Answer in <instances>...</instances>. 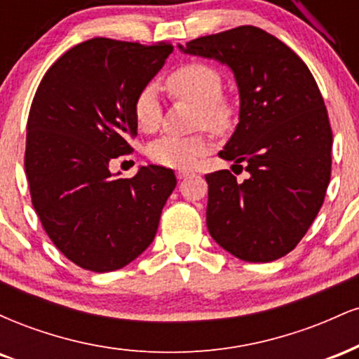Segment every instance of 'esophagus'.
Listing matches in <instances>:
<instances>
[{"mask_svg":"<svg viewBox=\"0 0 359 359\" xmlns=\"http://www.w3.org/2000/svg\"><path fill=\"white\" fill-rule=\"evenodd\" d=\"M191 174V170H177V179H185V177H189Z\"/></svg>","mask_w":359,"mask_h":359,"instance_id":"obj_1","label":"esophagus"}]
</instances>
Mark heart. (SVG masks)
Listing matches in <instances>:
<instances>
[{"mask_svg": "<svg viewBox=\"0 0 359 359\" xmlns=\"http://www.w3.org/2000/svg\"><path fill=\"white\" fill-rule=\"evenodd\" d=\"M165 89L174 100L196 104V126L208 128L212 133L231 130L236 118V106L228 94L221 93L222 76L205 62H185L165 77ZM133 118L137 126L151 133L162 121V108L154 86L140 89L133 101ZM209 137L197 133L192 137H162L148 147V156L156 165L170 168L191 167L208 150Z\"/></svg>", "mask_w": 359, "mask_h": 359, "instance_id": "heart-1", "label": "heart"}]
</instances>
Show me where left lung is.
Instances as JSON below:
<instances>
[{"label": "left lung", "instance_id": "8db88e82", "mask_svg": "<svg viewBox=\"0 0 359 359\" xmlns=\"http://www.w3.org/2000/svg\"><path fill=\"white\" fill-rule=\"evenodd\" d=\"M179 47L229 65L240 88V123L219 156L245 163L250 177L205 175L209 233L245 262L285 257L314 222L331 179L332 130L314 76L282 40L251 25Z\"/></svg>", "mask_w": 359, "mask_h": 359}]
</instances>
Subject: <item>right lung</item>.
<instances>
[{
  "instance_id": "1",
  "label": "right lung",
  "mask_w": 359,
  "mask_h": 359,
  "mask_svg": "<svg viewBox=\"0 0 359 359\" xmlns=\"http://www.w3.org/2000/svg\"><path fill=\"white\" fill-rule=\"evenodd\" d=\"M172 52L168 42L90 39L53 62L36 89L25 148L32 204L81 269H123L154 241L174 170L147 165L116 179L109 162L133 151V101Z\"/></svg>"
}]
</instances>
